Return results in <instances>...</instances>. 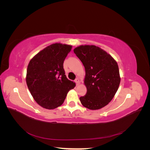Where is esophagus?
Returning a JSON list of instances; mask_svg holds the SVG:
<instances>
[{
	"label": "esophagus",
	"mask_w": 150,
	"mask_h": 150,
	"mask_svg": "<svg viewBox=\"0 0 150 150\" xmlns=\"http://www.w3.org/2000/svg\"><path fill=\"white\" fill-rule=\"evenodd\" d=\"M74 81H75V83H76V84H77V85H78L79 84V79H76L75 80H74Z\"/></svg>",
	"instance_id": "esophagus-1"
}]
</instances>
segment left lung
Wrapping results in <instances>:
<instances>
[{"instance_id":"left-lung-1","label":"left lung","mask_w":150,"mask_h":150,"mask_svg":"<svg viewBox=\"0 0 150 150\" xmlns=\"http://www.w3.org/2000/svg\"><path fill=\"white\" fill-rule=\"evenodd\" d=\"M85 68L84 84L87 93L79 98L89 110L101 109L114 98L120 83L118 65L106 51L96 46H80L74 49Z\"/></svg>"}]
</instances>
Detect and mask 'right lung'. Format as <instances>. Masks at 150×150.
Instances as JSON below:
<instances>
[{
    "mask_svg": "<svg viewBox=\"0 0 150 150\" xmlns=\"http://www.w3.org/2000/svg\"><path fill=\"white\" fill-rule=\"evenodd\" d=\"M72 46L52 44L30 61L26 83L34 100L44 108L55 109L64 103L75 83L67 78L63 63Z\"/></svg>",
    "mask_w": 150,
    "mask_h": 150,
    "instance_id": "obj_1",
    "label": "right lung"
}]
</instances>
